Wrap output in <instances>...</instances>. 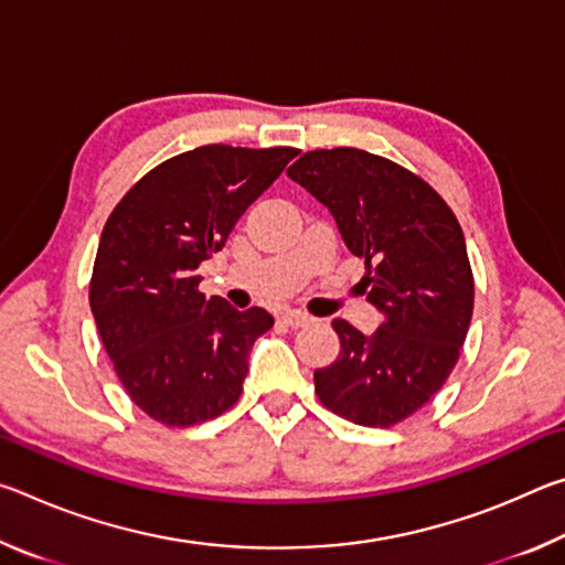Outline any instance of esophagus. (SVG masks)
<instances>
[{"label": "esophagus", "mask_w": 565, "mask_h": 565, "mask_svg": "<svg viewBox=\"0 0 565 565\" xmlns=\"http://www.w3.org/2000/svg\"><path fill=\"white\" fill-rule=\"evenodd\" d=\"M281 319H284V323H289L291 329H303L313 323V317H309V313H303V311H284Z\"/></svg>", "instance_id": "1"}]
</instances>
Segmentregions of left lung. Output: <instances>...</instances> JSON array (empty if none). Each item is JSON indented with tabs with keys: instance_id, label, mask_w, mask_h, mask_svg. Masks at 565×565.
<instances>
[{
	"instance_id": "left-lung-1",
	"label": "left lung",
	"mask_w": 565,
	"mask_h": 565,
	"mask_svg": "<svg viewBox=\"0 0 565 565\" xmlns=\"http://www.w3.org/2000/svg\"><path fill=\"white\" fill-rule=\"evenodd\" d=\"M286 174L329 209L384 317L371 337L333 319L341 353L313 371L317 394L353 424L394 426L446 384L466 341L473 274L461 226L424 179L369 151H306Z\"/></svg>"
}]
</instances>
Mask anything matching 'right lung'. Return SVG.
Returning a JSON list of instances; mask_svg holds the SVG:
<instances>
[{"label": "right lung", "mask_w": 565, "mask_h": 565, "mask_svg": "<svg viewBox=\"0 0 565 565\" xmlns=\"http://www.w3.org/2000/svg\"><path fill=\"white\" fill-rule=\"evenodd\" d=\"M294 157L291 147L184 151L141 177L104 224L92 313L121 386L159 424H202L242 396L248 353L274 317L206 299L196 269Z\"/></svg>", "instance_id": "add662e5"}]
</instances>
